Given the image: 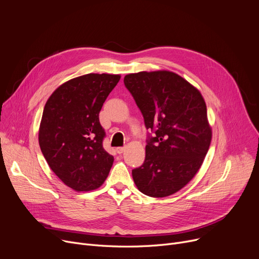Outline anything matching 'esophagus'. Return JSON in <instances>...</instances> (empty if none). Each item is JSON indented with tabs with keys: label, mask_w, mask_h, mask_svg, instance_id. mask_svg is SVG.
<instances>
[{
	"label": "esophagus",
	"mask_w": 259,
	"mask_h": 259,
	"mask_svg": "<svg viewBox=\"0 0 259 259\" xmlns=\"http://www.w3.org/2000/svg\"><path fill=\"white\" fill-rule=\"evenodd\" d=\"M125 147H118V148H116V152L118 153V154H121L122 152H124L125 151Z\"/></svg>",
	"instance_id": "1"
}]
</instances>
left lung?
<instances>
[{
	"mask_svg": "<svg viewBox=\"0 0 259 259\" xmlns=\"http://www.w3.org/2000/svg\"><path fill=\"white\" fill-rule=\"evenodd\" d=\"M144 116L149 137L144 164L132 170L140 191L151 197L176 193L191 181L212 139L201 93L172 71H141L124 77Z\"/></svg>",
	"mask_w": 259,
	"mask_h": 259,
	"instance_id": "8db88e82",
	"label": "left lung"
}]
</instances>
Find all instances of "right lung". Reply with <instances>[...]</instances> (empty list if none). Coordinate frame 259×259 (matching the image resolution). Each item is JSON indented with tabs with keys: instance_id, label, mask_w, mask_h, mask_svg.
<instances>
[{
	"instance_id": "1",
	"label": "right lung",
	"mask_w": 259,
	"mask_h": 259,
	"mask_svg": "<svg viewBox=\"0 0 259 259\" xmlns=\"http://www.w3.org/2000/svg\"><path fill=\"white\" fill-rule=\"evenodd\" d=\"M119 74L88 73L67 80L46 102L38 144L50 169L77 192L103 185L113 156L103 147L99 114Z\"/></svg>"
}]
</instances>
